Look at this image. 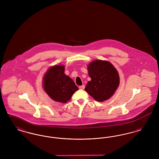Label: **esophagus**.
<instances>
[{
    "mask_svg": "<svg viewBox=\"0 0 159 159\" xmlns=\"http://www.w3.org/2000/svg\"><path fill=\"white\" fill-rule=\"evenodd\" d=\"M84 88H85L84 85H82V86H79V89H84Z\"/></svg>",
    "mask_w": 159,
    "mask_h": 159,
    "instance_id": "esophagus-1",
    "label": "esophagus"
}]
</instances>
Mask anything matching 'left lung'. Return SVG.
<instances>
[{"mask_svg":"<svg viewBox=\"0 0 159 159\" xmlns=\"http://www.w3.org/2000/svg\"><path fill=\"white\" fill-rule=\"evenodd\" d=\"M88 69L91 80L84 90L99 102L113 95L120 83L119 73L113 65L107 61L95 60L88 65Z\"/></svg>","mask_w":159,"mask_h":159,"instance_id":"1","label":"left lung"}]
</instances>
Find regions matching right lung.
I'll list each match as a JSON object with an SVG mask.
<instances>
[{
    "mask_svg": "<svg viewBox=\"0 0 159 159\" xmlns=\"http://www.w3.org/2000/svg\"><path fill=\"white\" fill-rule=\"evenodd\" d=\"M64 66H54L49 68L43 77V88L54 101L66 103L79 90L74 81L64 73Z\"/></svg>",
    "mask_w": 159,
    "mask_h": 159,
    "instance_id": "add662e5",
    "label": "right lung"
}]
</instances>
